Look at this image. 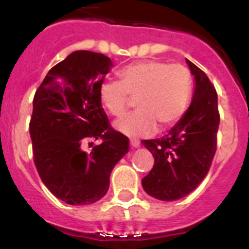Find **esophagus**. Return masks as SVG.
Returning <instances> with one entry per match:
<instances>
[{
    "label": "esophagus",
    "mask_w": 249,
    "mask_h": 249,
    "mask_svg": "<svg viewBox=\"0 0 249 249\" xmlns=\"http://www.w3.org/2000/svg\"><path fill=\"white\" fill-rule=\"evenodd\" d=\"M130 145H131L132 148H137L140 145V141L137 140H131L130 141Z\"/></svg>",
    "instance_id": "obj_1"
}]
</instances>
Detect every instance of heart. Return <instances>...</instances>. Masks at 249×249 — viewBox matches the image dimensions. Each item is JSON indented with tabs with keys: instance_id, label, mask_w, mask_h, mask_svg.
<instances>
[{
	"instance_id": "b5f03b06",
	"label": "heart",
	"mask_w": 249,
	"mask_h": 249,
	"mask_svg": "<svg viewBox=\"0 0 249 249\" xmlns=\"http://www.w3.org/2000/svg\"><path fill=\"white\" fill-rule=\"evenodd\" d=\"M120 82L106 80L99 91L104 108L119 118L136 100L137 112L114 124L129 137L150 135L155 129L171 126L184 114L192 95V74L182 65L142 61L119 72Z\"/></svg>"
}]
</instances>
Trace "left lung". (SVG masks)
Masks as SVG:
<instances>
[{"label":"left lung","instance_id":"left-lung-1","mask_svg":"<svg viewBox=\"0 0 249 249\" xmlns=\"http://www.w3.org/2000/svg\"><path fill=\"white\" fill-rule=\"evenodd\" d=\"M185 61L195 80L189 108L161 139L142 141L154 158V166L142 179V187L162 201L190 194L207 175L217 148L220 122L217 92L205 72Z\"/></svg>","mask_w":249,"mask_h":249}]
</instances>
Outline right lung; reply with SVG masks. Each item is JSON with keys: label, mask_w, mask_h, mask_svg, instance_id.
Wrapping results in <instances>:
<instances>
[{"label": "right lung", "mask_w": 249, "mask_h": 249, "mask_svg": "<svg viewBox=\"0 0 249 249\" xmlns=\"http://www.w3.org/2000/svg\"><path fill=\"white\" fill-rule=\"evenodd\" d=\"M113 67L108 56L71 53L55 65L34 97L30 136L44 185L69 205H91L106 195L109 176L129 152V139L110 127L99 91ZM101 138L90 153L87 140Z\"/></svg>", "instance_id": "obj_1"}]
</instances>
